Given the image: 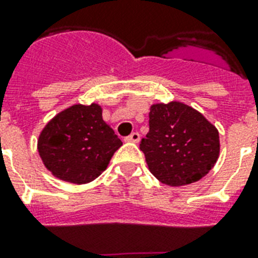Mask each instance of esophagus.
I'll list each match as a JSON object with an SVG mask.
<instances>
[{
	"instance_id": "obj_1",
	"label": "esophagus",
	"mask_w": 258,
	"mask_h": 258,
	"mask_svg": "<svg viewBox=\"0 0 258 258\" xmlns=\"http://www.w3.org/2000/svg\"><path fill=\"white\" fill-rule=\"evenodd\" d=\"M139 139H140L139 133H133L131 135L125 136L124 138L125 142H133V143H138V142H139Z\"/></svg>"
}]
</instances>
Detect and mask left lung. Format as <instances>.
I'll list each match as a JSON object with an SVG mask.
<instances>
[{
  "label": "left lung",
  "mask_w": 258,
  "mask_h": 258,
  "mask_svg": "<svg viewBox=\"0 0 258 258\" xmlns=\"http://www.w3.org/2000/svg\"><path fill=\"white\" fill-rule=\"evenodd\" d=\"M150 131L140 140L151 173L167 185L179 187L202 179L220 152L216 127L200 112L180 102L154 104Z\"/></svg>",
  "instance_id": "obj_1"
}]
</instances>
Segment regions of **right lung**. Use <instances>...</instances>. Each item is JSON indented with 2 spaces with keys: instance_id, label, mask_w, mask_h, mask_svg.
Segmentation results:
<instances>
[{
  "instance_id": "obj_1",
  "label": "right lung",
  "mask_w": 258,
  "mask_h": 258,
  "mask_svg": "<svg viewBox=\"0 0 258 258\" xmlns=\"http://www.w3.org/2000/svg\"><path fill=\"white\" fill-rule=\"evenodd\" d=\"M122 140L102 119L98 104H75L47 123L38 151L46 168L75 184L89 183L107 168Z\"/></svg>"
}]
</instances>
